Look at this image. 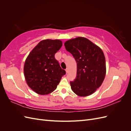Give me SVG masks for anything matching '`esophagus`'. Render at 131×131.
<instances>
[{"instance_id": "obj_1", "label": "esophagus", "mask_w": 131, "mask_h": 131, "mask_svg": "<svg viewBox=\"0 0 131 131\" xmlns=\"http://www.w3.org/2000/svg\"><path fill=\"white\" fill-rule=\"evenodd\" d=\"M66 73H68V68H66Z\"/></svg>"}]
</instances>
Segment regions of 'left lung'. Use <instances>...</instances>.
Returning <instances> with one entry per match:
<instances>
[{
	"instance_id": "left-lung-1",
	"label": "left lung",
	"mask_w": 131,
	"mask_h": 131,
	"mask_svg": "<svg viewBox=\"0 0 131 131\" xmlns=\"http://www.w3.org/2000/svg\"><path fill=\"white\" fill-rule=\"evenodd\" d=\"M64 46L77 64V77L70 81L71 89L79 96L92 94L101 86L105 76V59L102 50L84 37L67 41Z\"/></svg>"
}]
</instances>
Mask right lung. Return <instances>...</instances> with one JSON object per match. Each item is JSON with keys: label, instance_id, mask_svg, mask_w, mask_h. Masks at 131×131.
<instances>
[{"label": "right lung", "instance_id": "1", "mask_svg": "<svg viewBox=\"0 0 131 131\" xmlns=\"http://www.w3.org/2000/svg\"><path fill=\"white\" fill-rule=\"evenodd\" d=\"M59 40H42L27 57L24 66L26 82L39 94H47L57 88L66 71L62 69L54 54L61 49Z\"/></svg>", "mask_w": 131, "mask_h": 131}]
</instances>
